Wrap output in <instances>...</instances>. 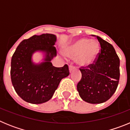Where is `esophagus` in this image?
<instances>
[{"label":"esophagus","instance_id":"1","mask_svg":"<svg viewBox=\"0 0 130 130\" xmlns=\"http://www.w3.org/2000/svg\"><path fill=\"white\" fill-rule=\"evenodd\" d=\"M74 69H75V67H74L73 66H72V64L69 66V70H70V73L73 70H74Z\"/></svg>","mask_w":130,"mask_h":130}]
</instances>
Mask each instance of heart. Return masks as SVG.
Here are the masks:
<instances>
[{
	"label": "heart",
	"instance_id": "heart-1",
	"mask_svg": "<svg viewBox=\"0 0 130 130\" xmlns=\"http://www.w3.org/2000/svg\"><path fill=\"white\" fill-rule=\"evenodd\" d=\"M66 56L75 58V63L81 67H89L96 62L100 53V45L95 40L79 38L64 48Z\"/></svg>",
	"mask_w": 130,
	"mask_h": 130
}]
</instances>
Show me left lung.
<instances>
[{"mask_svg": "<svg viewBox=\"0 0 130 130\" xmlns=\"http://www.w3.org/2000/svg\"><path fill=\"white\" fill-rule=\"evenodd\" d=\"M97 37L100 53L94 64L80 69L82 74L77 89L81 99L89 104H102L115 92L120 78V59L112 45Z\"/></svg>", "mask_w": 130, "mask_h": 130, "instance_id": "8db88e82", "label": "left lung"}]
</instances>
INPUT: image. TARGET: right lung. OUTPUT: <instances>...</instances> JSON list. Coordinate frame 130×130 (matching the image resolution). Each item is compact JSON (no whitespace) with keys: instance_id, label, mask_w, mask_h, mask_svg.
<instances>
[{"instance_id":"1","label":"right lung","mask_w":130,"mask_h":130,"mask_svg":"<svg viewBox=\"0 0 130 130\" xmlns=\"http://www.w3.org/2000/svg\"><path fill=\"white\" fill-rule=\"evenodd\" d=\"M57 36L52 34L34 35L23 40L13 53L11 61V83L15 90L24 101L33 104L47 102L53 96L63 78L70 74L68 66H53L51 60L57 56L54 46ZM40 52L42 61H33V55Z\"/></svg>"}]
</instances>
